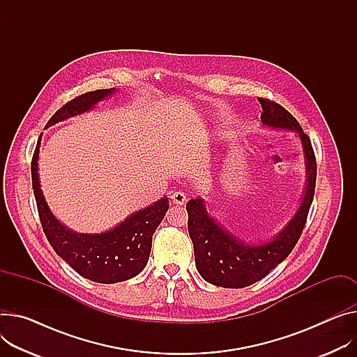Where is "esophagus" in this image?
<instances>
[{
	"label": "esophagus",
	"mask_w": 357,
	"mask_h": 357,
	"mask_svg": "<svg viewBox=\"0 0 357 357\" xmlns=\"http://www.w3.org/2000/svg\"><path fill=\"white\" fill-rule=\"evenodd\" d=\"M185 200H187V197L183 191H174V193L172 195V202L177 206H183L185 203Z\"/></svg>",
	"instance_id": "obj_1"
}]
</instances>
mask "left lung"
Masks as SVG:
<instances>
[{
	"label": "left lung",
	"mask_w": 357,
	"mask_h": 357,
	"mask_svg": "<svg viewBox=\"0 0 357 357\" xmlns=\"http://www.w3.org/2000/svg\"><path fill=\"white\" fill-rule=\"evenodd\" d=\"M257 100L263 109L260 116L263 127L296 132L305 158V191L290 220L273 237L256 243L241 240L218 223L203 197L188 200L187 226L193 240L197 271L206 282L220 287L250 286L279 266L290 255L303 231L314 196L316 158L310 139L286 108L270 100Z\"/></svg>",
	"instance_id": "left-lung-1"
}]
</instances>
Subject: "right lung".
I'll return each instance as SVG.
<instances>
[{
    "label": "right lung",
    "instance_id": "1",
    "mask_svg": "<svg viewBox=\"0 0 357 357\" xmlns=\"http://www.w3.org/2000/svg\"><path fill=\"white\" fill-rule=\"evenodd\" d=\"M116 91V89H105L74 98L50 119L45 128L91 112L100 101L112 97ZM41 137L43 132L34 151L31 177L40 220L52 249L79 276L91 282L109 284L137 276L149 261L153 234L169 210V199L161 197L153 204L134 211L117 226L105 231H74L54 215L41 190L38 173Z\"/></svg>",
    "mask_w": 357,
    "mask_h": 357
}]
</instances>
